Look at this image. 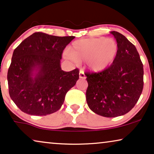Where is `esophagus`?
I'll return each mask as SVG.
<instances>
[{
    "label": "esophagus",
    "instance_id": "34e87169",
    "mask_svg": "<svg viewBox=\"0 0 154 154\" xmlns=\"http://www.w3.org/2000/svg\"><path fill=\"white\" fill-rule=\"evenodd\" d=\"M79 78H81V79H85L86 77H85V72H84V71L82 70V69H80V71H79Z\"/></svg>",
    "mask_w": 154,
    "mask_h": 154
}]
</instances>
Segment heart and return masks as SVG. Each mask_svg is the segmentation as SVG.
Segmentation results:
<instances>
[{
  "mask_svg": "<svg viewBox=\"0 0 154 154\" xmlns=\"http://www.w3.org/2000/svg\"><path fill=\"white\" fill-rule=\"evenodd\" d=\"M65 57L75 62H85L89 70L100 72L110 66L118 56V45L112 38H91L73 42Z\"/></svg>",
  "mask_w": 154,
  "mask_h": 154,
  "instance_id": "1",
  "label": "heart"
}]
</instances>
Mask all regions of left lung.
<instances>
[{"label": "left lung", "instance_id": "left-lung-1", "mask_svg": "<svg viewBox=\"0 0 154 154\" xmlns=\"http://www.w3.org/2000/svg\"><path fill=\"white\" fill-rule=\"evenodd\" d=\"M118 45L114 63L100 72H87L86 98L90 109L106 118L128 113L144 87V69L136 47L124 35L111 32Z\"/></svg>", "mask_w": 154, "mask_h": 154}]
</instances>
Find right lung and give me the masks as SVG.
<instances>
[{"instance_id":"obj_1","label":"right lung","mask_w":154,"mask_h":154,"mask_svg":"<svg viewBox=\"0 0 154 154\" xmlns=\"http://www.w3.org/2000/svg\"><path fill=\"white\" fill-rule=\"evenodd\" d=\"M75 36L35 32L15 50L8 71L9 94L22 112L46 116L58 110L79 79V69L60 67L63 51Z\"/></svg>"}]
</instances>
